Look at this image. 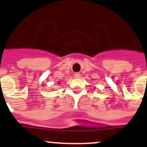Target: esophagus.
<instances>
[{"label":"esophagus","instance_id":"obj_1","mask_svg":"<svg viewBox=\"0 0 147 147\" xmlns=\"http://www.w3.org/2000/svg\"><path fill=\"white\" fill-rule=\"evenodd\" d=\"M74 76H75V78H80L81 75H80V74L79 73V72H77V73H75Z\"/></svg>","mask_w":147,"mask_h":147}]
</instances>
